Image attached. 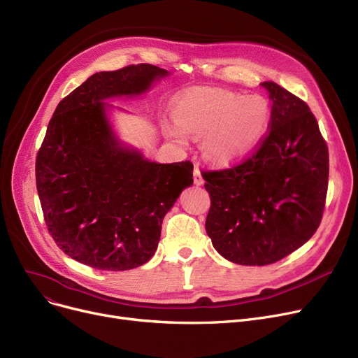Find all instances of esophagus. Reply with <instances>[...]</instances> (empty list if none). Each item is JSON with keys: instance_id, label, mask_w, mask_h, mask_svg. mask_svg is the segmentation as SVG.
<instances>
[{"instance_id": "34e87169", "label": "esophagus", "mask_w": 358, "mask_h": 358, "mask_svg": "<svg viewBox=\"0 0 358 358\" xmlns=\"http://www.w3.org/2000/svg\"><path fill=\"white\" fill-rule=\"evenodd\" d=\"M193 180H194V184L196 185H203L204 184V180L201 177V173H200V168L197 165H194V171H193Z\"/></svg>"}]
</instances>
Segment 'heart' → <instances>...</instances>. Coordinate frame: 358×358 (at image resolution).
Masks as SVG:
<instances>
[{
  "instance_id": "1",
  "label": "heart",
  "mask_w": 358,
  "mask_h": 358,
  "mask_svg": "<svg viewBox=\"0 0 358 358\" xmlns=\"http://www.w3.org/2000/svg\"><path fill=\"white\" fill-rule=\"evenodd\" d=\"M174 122H162L164 135L178 143L185 135L201 139V154L216 166L247 158L266 136L270 107L259 96L243 97L220 88L194 90L173 108Z\"/></svg>"
}]
</instances>
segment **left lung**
<instances>
[{"label": "left lung", "mask_w": 358, "mask_h": 358, "mask_svg": "<svg viewBox=\"0 0 358 358\" xmlns=\"http://www.w3.org/2000/svg\"><path fill=\"white\" fill-rule=\"evenodd\" d=\"M270 131L238 166L203 173L210 194L206 232L215 250L241 266H267L308 242L321 223L329 157L305 101L275 83Z\"/></svg>", "instance_id": "left-lung-1"}]
</instances>
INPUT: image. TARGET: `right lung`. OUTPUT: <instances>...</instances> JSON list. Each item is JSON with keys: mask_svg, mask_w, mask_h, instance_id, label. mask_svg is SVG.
Masks as SVG:
<instances>
[{"mask_svg": "<svg viewBox=\"0 0 358 358\" xmlns=\"http://www.w3.org/2000/svg\"><path fill=\"white\" fill-rule=\"evenodd\" d=\"M169 75L155 65L97 72L56 107L36 158L48 229L72 259L97 270L143 266L164 216L193 184L190 161L158 164L116 134L111 99L139 97Z\"/></svg>", "mask_w": 358, "mask_h": 358, "instance_id": "right-lung-1", "label": "right lung"}]
</instances>
